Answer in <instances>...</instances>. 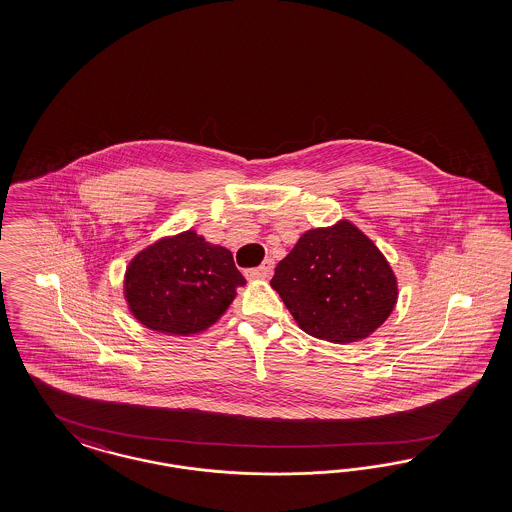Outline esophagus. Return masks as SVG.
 <instances>
[{
  "label": "esophagus",
  "instance_id": "esophagus-1",
  "mask_svg": "<svg viewBox=\"0 0 512 512\" xmlns=\"http://www.w3.org/2000/svg\"><path fill=\"white\" fill-rule=\"evenodd\" d=\"M272 272H274V261H272V259H266V261H263L261 266H257V268H249V270H246V278L268 279L270 276H272Z\"/></svg>",
  "mask_w": 512,
  "mask_h": 512
}]
</instances>
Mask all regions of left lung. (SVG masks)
<instances>
[{"label": "left lung", "mask_w": 512, "mask_h": 512, "mask_svg": "<svg viewBox=\"0 0 512 512\" xmlns=\"http://www.w3.org/2000/svg\"><path fill=\"white\" fill-rule=\"evenodd\" d=\"M298 326L319 340H364L398 300L385 255L349 221L302 234L270 281Z\"/></svg>", "instance_id": "8db88e82"}]
</instances>
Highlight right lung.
Instances as JSON below:
<instances>
[{
  "label": "right lung",
  "instance_id": "add662e5",
  "mask_svg": "<svg viewBox=\"0 0 512 512\" xmlns=\"http://www.w3.org/2000/svg\"><path fill=\"white\" fill-rule=\"evenodd\" d=\"M246 279L229 249L195 231L161 238L125 270V300L135 319L157 332L189 336L206 330L231 306Z\"/></svg>",
  "mask_w": 512,
  "mask_h": 512
}]
</instances>
